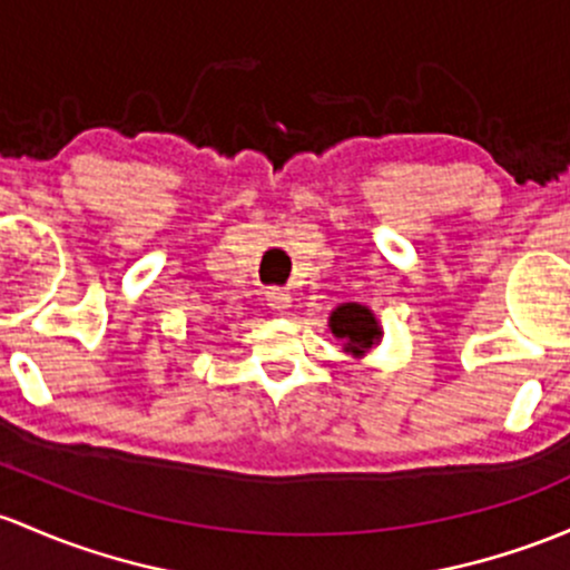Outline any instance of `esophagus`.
Instances as JSON below:
<instances>
[{
    "instance_id": "obj_1",
    "label": "esophagus",
    "mask_w": 570,
    "mask_h": 570,
    "mask_svg": "<svg viewBox=\"0 0 570 570\" xmlns=\"http://www.w3.org/2000/svg\"><path fill=\"white\" fill-rule=\"evenodd\" d=\"M267 305L273 311H278V314H284V311L292 305V295L286 289H269L267 292Z\"/></svg>"
}]
</instances>
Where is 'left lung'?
<instances>
[{
  "instance_id": "1",
  "label": "left lung",
  "mask_w": 570,
  "mask_h": 570,
  "mask_svg": "<svg viewBox=\"0 0 570 570\" xmlns=\"http://www.w3.org/2000/svg\"><path fill=\"white\" fill-rule=\"evenodd\" d=\"M333 338L338 341L341 350L352 357H365L382 341V325L368 305L361 303H341L331 311L327 320Z\"/></svg>"
}]
</instances>
